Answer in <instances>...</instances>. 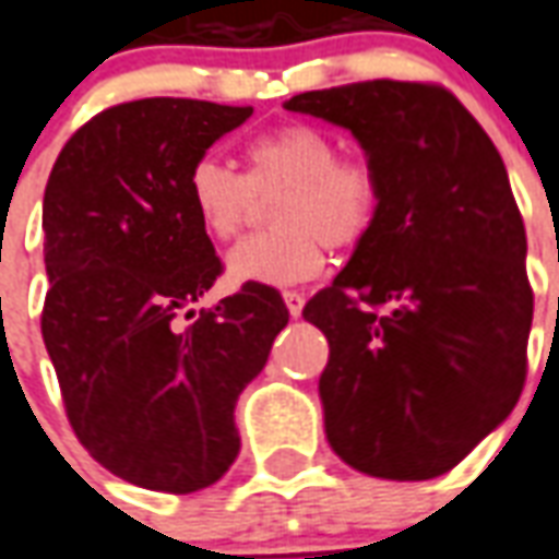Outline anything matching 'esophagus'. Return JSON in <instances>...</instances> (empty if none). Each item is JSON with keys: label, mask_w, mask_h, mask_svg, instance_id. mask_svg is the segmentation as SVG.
Wrapping results in <instances>:
<instances>
[{"label": "esophagus", "mask_w": 559, "mask_h": 559, "mask_svg": "<svg viewBox=\"0 0 559 559\" xmlns=\"http://www.w3.org/2000/svg\"><path fill=\"white\" fill-rule=\"evenodd\" d=\"M283 300H286L288 316H292V319H298L300 312H304V295H300V292H286Z\"/></svg>", "instance_id": "34e87169"}]
</instances>
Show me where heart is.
Returning <instances> with one entry per match:
<instances>
[{"instance_id":"obj_1","label":"heart","mask_w":559,"mask_h":559,"mask_svg":"<svg viewBox=\"0 0 559 559\" xmlns=\"http://www.w3.org/2000/svg\"><path fill=\"white\" fill-rule=\"evenodd\" d=\"M247 171L237 174L213 156H198L186 171V198L198 223L216 240L249 223L255 198H273L271 235L249 237L228 252L235 283L288 288L316 280L328 247H358L379 213V174L370 162L340 159L328 132L288 122L243 146Z\"/></svg>"}]
</instances>
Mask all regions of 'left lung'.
Segmentation results:
<instances>
[{"mask_svg": "<svg viewBox=\"0 0 559 559\" xmlns=\"http://www.w3.org/2000/svg\"><path fill=\"white\" fill-rule=\"evenodd\" d=\"M286 110L349 129L382 186L370 235L304 307L331 346L328 442L367 476H442L524 388L533 288L506 165L437 83H346Z\"/></svg>", "mask_w": 559, "mask_h": 559, "instance_id": "left-lung-1", "label": "left lung"}]
</instances>
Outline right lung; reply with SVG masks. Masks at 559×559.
<instances>
[{
    "label": "right lung",
    "instance_id": "1",
    "mask_svg": "<svg viewBox=\"0 0 559 559\" xmlns=\"http://www.w3.org/2000/svg\"><path fill=\"white\" fill-rule=\"evenodd\" d=\"M252 108L141 98L96 114L45 189L41 336L81 445L138 488L192 493L240 451L235 403L288 310L247 286L195 312L223 261L186 171Z\"/></svg>",
    "mask_w": 559,
    "mask_h": 559
}]
</instances>
